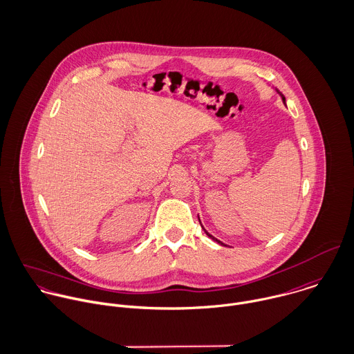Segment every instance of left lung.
Masks as SVG:
<instances>
[{"label":"left lung","instance_id":"1","mask_svg":"<svg viewBox=\"0 0 354 354\" xmlns=\"http://www.w3.org/2000/svg\"><path fill=\"white\" fill-rule=\"evenodd\" d=\"M277 92H279V91H277ZM279 93H280V92H279ZM280 95H281V97H283V102H284V103H286V97H284V96H283V93H280ZM204 232H205V233H207V236H208V237H211V239H212V240H215V241H218V243H219V244H223V243H222V241H219V240H218V239H215V237H212V236H211V234H209V233H208V232H207V230H205V229H204Z\"/></svg>","mask_w":354,"mask_h":354}]
</instances>
